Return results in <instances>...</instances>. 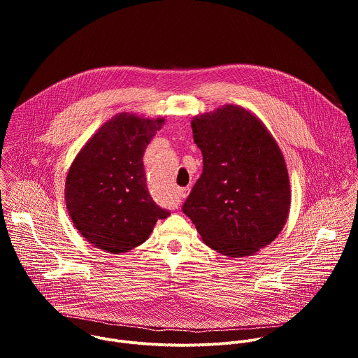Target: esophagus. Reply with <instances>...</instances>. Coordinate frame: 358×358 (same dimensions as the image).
Wrapping results in <instances>:
<instances>
[{
    "instance_id": "34e87169",
    "label": "esophagus",
    "mask_w": 358,
    "mask_h": 358,
    "mask_svg": "<svg viewBox=\"0 0 358 358\" xmlns=\"http://www.w3.org/2000/svg\"><path fill=\"white\" fill-rule=\"evenodd\" d=\"M188 192H189V187H185V188H180V195H181L182 198H185V196L188 195Z\"/></svg>"
}]
</instances>
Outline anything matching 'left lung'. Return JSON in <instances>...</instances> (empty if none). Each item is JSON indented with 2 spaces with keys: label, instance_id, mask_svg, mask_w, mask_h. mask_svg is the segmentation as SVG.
I'll return each instance as SVG.
<instances>
[{
  "label": "left lung",
  "instance_id": "left-lung-1",
  "mask_svg": "<svg viewBox=\"0 0 358 358\" xmlns=\"http://www.w3.org/2000/svg\"><path fill=\"white\" fill-rule=\"evenodd\" d=\"M191 129L203 167L182 211L214 250L252 257L278 238L289 217L282 151L264 122L239 105L196 115Z\"/></svg>",
  "mask_w": 358,
  "mask_h": 358
}]
</instances>
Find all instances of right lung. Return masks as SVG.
<instances>
[{
  "instance_id": "1",
  "label": "right lung",
  "mask_w": 358,
  "mask_h": 358,
  "mask_svg": "<svg viewBox=\"0 0 358 358\" xmlns=\"http://www.w3.org/2000/svg\"><path fill=\"white\" fill-rule=\"evenodd\" d=\"M164 117L122 112L101 124L79 150L66 182L68 214L94 248L120 255L145 242L170 215L147 189L143 155Z\"/></svg>"
}]
</instances>
